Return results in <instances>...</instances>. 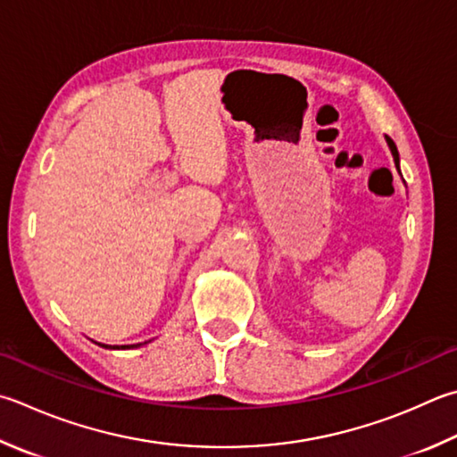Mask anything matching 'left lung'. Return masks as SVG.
I'll return each mask as SVG.
<instances>
[{
    "instance_id": "8db88e82",
    "label": "left lung",
    "mask_w": 457,
    "mask_h": 457,
    "mask_svg": "<svg viewBox=\"0 0 457 457\" xmlns=\"http://www.w3.org/2000/svg\"><path fill=\"white\" fill-rule=\"evenodd\" d=\"M386 141H388V147H390V151H392V154H394L395 167H398V170H400V154H398V149H395V143L390 139V137H386Z\"/></svg>"
}]
</instances>
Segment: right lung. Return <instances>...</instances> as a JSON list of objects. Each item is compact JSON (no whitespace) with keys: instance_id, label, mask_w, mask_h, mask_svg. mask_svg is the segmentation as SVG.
Listing matches in <instances>:
<instances>
[{"instance_id":"add662e5","label":"right lung","mask_w":457,"mask_h":457,"mask_svg":"<svg viewBox=\"0 0 457 457\" xmlns=\"http://www.w3.org/2000/svg\"><path fill=\"white\" fill-rule=\"evenodd\" d=\"M137 346H141V344H137ZM105 348H109V346H105ZM121 348H125V346H121Z\"/></svg>"}]
</instances>
